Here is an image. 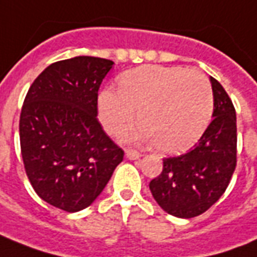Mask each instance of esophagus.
Listing matches in <instances>:
<instances>
[{"label": "esophagus", "mask_w": 257, "mask_h": 257, "mask_svg": "<svg viewBox=\"0 0 257 257\" xmlns=\"http://www.w3.org/2000/svg\"><path fill=\"white\" fill-rule=\"evenodd\" d=\"M125 154H126V157H128L129 159H139V158L142 157V154L139 153V151H136V150H132V148L126 150Z\"/></svg>", "instance_id": "34e87169"}]
</instances>
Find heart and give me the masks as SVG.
Returning <instances> with one entry per match:
<instances>
[{"instance_id":"b5f03b06","label":"heart","mask_w":257,"mask_h":257,"mask_svg":"<svg viewBox=\"0 0 257 257\" xmlns=\"http://www.w3.org/2000/svg\"><path fill=\"white\" fill-rule=\"evenodd\" d=\"M128 140L154 143L163 154H180L199 142L210 125L214 95L206 76L181 66L144 65L118 77V91H100L98 115L109 134L134 122Z\"/></svg>"}]
</instances>
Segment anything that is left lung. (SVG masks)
I'll return each instance as SVG.
<instances>
[{
  "label": "left lung",
  "instance_id": "8db88e82",
  "mask_svg": "<svg viewBox=\"0 0 257 257\" xmlns=\"http://www.w3.org/2000/svg\"><path fill=\"white\" fill-rule=\"evenodd\" d=\"M214 119L195 148L163 159L161 174L150 182V191L167 214L193 218L219 200L237 166L235 109L225 88L211 77Z\"/></svg>",
  "mask_w": 257,
  "mask_h": 257
}]
</instances>
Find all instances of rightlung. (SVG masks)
Masks as SVG:
<instances>
[{
  "instance_id": "right-lung-1",
  "label": "right lung",
  "mask_w": 257,
  "mask_h": 257,
  "mask_svg": "<svg viewBox=\"0 0 257 257\" xmlns=\"http://www.w3.org/2000/svg\"><path fill=\"white\" fill-rule=\"evenodd\" d=\"M113 61L80 56L57 61L30 87L20 113V148L34 191L66 212L99 196L123 150L104 134L98 91Z\"/></svg>"
}]
</instances>
